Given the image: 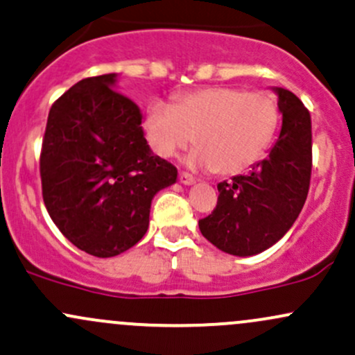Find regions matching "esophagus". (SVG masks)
Instances as JSON below:
<instances>
[{
	"instance_id": "obj_1",
	"label": "esophagus",
	"mask_w": 355,
	"mask_h": 355,
	"mask_svg": "<svg viewBox=\"0 0 355 355\" xmlns=\"http://www.w3.org/2000/svg\"><path fill=\"white\" fill-rule=\"evenodd\" d=\"M179 181H181L182 184H193L194 178L189 173H184V171H181V173H179Z\"/></svg>"
}]
</instances>
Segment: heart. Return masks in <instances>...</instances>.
<instances>
[{
	"label": "heart",
	"mask_w": 355,
	"mask_h": 355,
	"mask_svg": "<svg viewBox=\"0 0 355 355\" xmlns=\"http://www.w3.org/2000/svg\"><path fill=\"white\" fill-rule=\"evenodd\" d=\"M279 127V106L264 91L209 86L174 94L173 105L148 103L144 132L150 150L174 157L194 140V167L230 176L264 155ZM193 135L191 136V133Z\"/></svg>",
	"instance_id": "heart-1"
}]
</instances>
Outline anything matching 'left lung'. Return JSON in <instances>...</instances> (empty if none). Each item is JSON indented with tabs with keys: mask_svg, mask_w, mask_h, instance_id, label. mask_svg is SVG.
<instances>
[{
	"mask_svg": "<svg viewBox=\"0 0 355 355\" xmlns=\"http://www.w3.org/2000/svg\"><path fill=\"white\" fill-rule=\"evenodd\" d=\"M283 127L269 155L247 174L218 184L211 215L200 220L203 237L232 255L269 249L298 218L311 178V116L300 98L277 87Z\"/></svg>",
	"mask_w": 355,
	"mask_h": 355,
	"instance_id": "left-lung-1",
	"label": "left lung"
}]
</instances>
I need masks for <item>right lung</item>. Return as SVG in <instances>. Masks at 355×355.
<instances>
[{
  "label": "right lung",
  "instance_id": "add662e5",
  "mask_svg": "<svg viewBox=\"0 0 355 355\" xmlns=\"http://www.w3.org/2000/svg\"><path fill=\"white\" fill-rule=\"evenodd\" d=\"M115 81L116 74L86 78L55 100L40 150L52 222L94 257L135 245L148 228L152 198L178 178L173 164L152 154L142 112Z\"/></svg>",
  "mask_w": 355,
  "mask_h": 355
}]
</instances>
